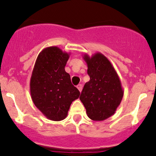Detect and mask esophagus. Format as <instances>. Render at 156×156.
Listing matches in <instances>:
<instances>
[{
    "label": "esophagus",
    "mask_w": 156,
    "mask_h": 156,
    "mask_svg": "<svg viewBox=\"0 0 156 156\" xmlns=\"http://www.w3.org/2000/svg\"><path fill=\"white\" fill-rule=\"evenodd\" d=\"M77 88H78V89L79 90L80 92H81L82 89H83V85H82V84H78V85L77 86Z\"/></svg>",
    "instance_id": "1"
}]
</instances>
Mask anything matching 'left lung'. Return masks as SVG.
<instances>
[{
	"label": "left lung",
	"mask_w": 156,
	"mask_h": 156,
	"mask_svg": "<svg viewBox=\"0 0 156 156\" xmlns=\"http://www.w3.org/2000/svg\"><path fill=\"white\" fill-rule=\"evenodd\" d=\"M90 77L82 90L80 99L89 119L104 121L115 113L121 104L123 90L121 80L111 62L105 56L97 52L91 57L85 54Z\"/></svg>",
	"instance_id": "obj_1"
}]
</instances>
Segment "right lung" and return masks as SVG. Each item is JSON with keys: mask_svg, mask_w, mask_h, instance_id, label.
<instances>
[{"mask_svg": "<svg viewBox=\"0 0 156 156\" xmlns=\"http://www.w3.org/2000/svg\"><path fill=\"white\" fill-rule=\"evenodd\" d=\"M70 54L57 46L45 48L37 56L32 73L31 98L36 108L51 121L65 119L70 105L80 96L65 70Z\"/></svg>", "mask_w": 156, "mask_h": 156, "instance_id": "obj_1", "label": "right lung"}]
</instances>
